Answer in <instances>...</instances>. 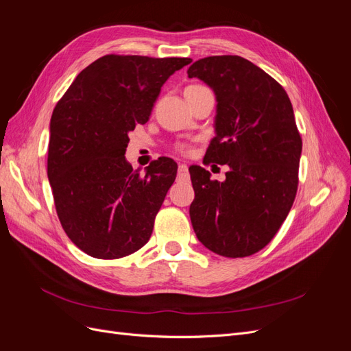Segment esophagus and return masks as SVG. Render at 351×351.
I'll use <instances>...</instances> for the list:
<instances>
[{
  "instance_id": "obj_1",
  "label": "esophagus",
  "mask_w": 351,
  "mask_h": 351,
  "mask_svg": "<svg viewBox=\"0 0 351 351\" xmlns=\"http://www.w3.org/2000/svg\"><path fill=\"white\" fill-rule=\"evenodd\" d=\"M180 182H186V180L189 178V174H187V165L186 164H180L178 165V177H177Z\"/></svg>"
}]
</instances>
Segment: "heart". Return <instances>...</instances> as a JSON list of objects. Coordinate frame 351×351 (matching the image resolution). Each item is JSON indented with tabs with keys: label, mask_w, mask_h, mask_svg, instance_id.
Segmentation results:
<instances>
[{
	"label": "heart",
	"mask_w": 351,
	"mask_h": 351,
	"mask_svg": "<svg viewBox=\"0 0 351 351\" xmlns=\"http://www.w3.org/2000/svg\"><path fill=\"white\" fill-rule=\"evenodd\" d=\"M200 89H205V88H204V86H200V84H190V86H187V88H186L184 95L197 92V90H200ZM177 151L183 152V154H187V152H189V146H187V145H178V146H177Z\"/></svg>",
	"instance_id": "1"
}]
</instances>
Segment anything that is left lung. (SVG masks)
<instances>
[{"mask_svg": "<svg viewBox=\"0 0 351 351\" xmlns=\"http://www.w3.org/2000/svg\"><path fill=\"white\" fill-rule=\"evenodd\" d=\"M187 74L217 97L215 137L204 162L230 167L226 182L210 180L199 165L189 168L193 230L221 256H250L277 234L297 193L302 137L290 98L268 73L239 56L197 60Z\"/></svg>", "mask_w": 351, "mask_h": 351, "instance_id": "obj_1", "label": "left lung"}]
</instances>
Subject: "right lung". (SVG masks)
<instances>
[{
    "label": "right lung",
    "instance_id": "add662e5",
    "mask_svg": "<svg viewBox=\"0 0 351 351\" xmlns=\"http://www.w3.org/2000/svg\"><path fill=\"white\" fill-rule=\"evenodd\" d=\"M190 58L104 56L82 70L49 124L48 178L69 239L97 259L143 247L177 176L158 158L141 176L125 161L129 133L149 120L162 84Z\"/></svg>",
    "mask_w": 351,
    "mask_h": 351
}]
</instances>
